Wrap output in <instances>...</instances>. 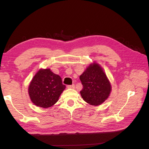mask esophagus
<instances>
[{"instance_id": "esophagus-1", "label": "esophagus", "mask_w": 149, "mask_h": 149, "mask_svg": "<svg viewBox=\"0 0 149 149\" xmlns=\"http://www.w3.org/2000/svg\"><path fill=\"white\" fill-rule=\"evenodd\" d=\"M67 88H68V89H74V88H75V86H74V84H72V85H68L67 86Z\"/></svg>"}]
</instances>
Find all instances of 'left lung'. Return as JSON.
<instances>
[{
  "instance_id": "obj_1",
  "label": "left lung",
  "mask_w": 149,
  "mask_h": 149,
  "mask_svg": "<svg viewBox=\"0 0 149 149\" xmlns=\"http://www.w3.org/2000/svg\"><path fill=\"white\" fill-rule=\"evenodd\" d=\"M83 88L80 91L83 100L93 106H99L109 97L112 87L102 68L93 62L79 76Z\"/></svg>"
}]
</instances>
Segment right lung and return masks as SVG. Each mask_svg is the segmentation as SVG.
<instances>
[{"label": "right lung", "mask_w": 149, "mask_h": 149, "mask_svg": "<svg viewBox=\"0 0 149 149\" xmlns=\"http://www.w3.org/2000/svg\"><path fill=\"white\" fill-rule=\"evenodd\" d=\"M65 88L59 75L53 73L49 68H41L30 81L28 93L35 106L48 108L58 101Z\"/></svg>", "instance_id": "1"}]
</instances>
